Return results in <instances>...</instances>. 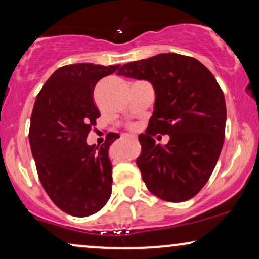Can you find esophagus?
<instances>
[{"label": "esophagus", "instance_id": "1", "mask_svg": "<svg viewBox=\"0 0 259 259\" xmlns=\"http://www.w3.org/2000/svg\"><path fill=\"white\" fill-rule=\"evenodd\" d=\"M124 138H127V139H134V140H136V136H135V135H124Z\"/></svg>", "mask_w": 259, "mask_h": 259}]
</instances>
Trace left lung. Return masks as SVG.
Wrapping results in <instances>:
<instances>
[{"label": "left lung", "mask_w": 259, "mask_h": 259, "mask_svg": "<svg viewBox=\"0 0 259 259\" xmlns=\"http://www.w3.org/2000/svg\"><path fill=\"white\" fill-rule=\"evenodd\" d=\"M117 74L146 80L156 96L148 130L139 135L142 180L162 200H190L206 185L224 144L227 106L214 75L178 53L130 62ZM154 132L168 133V144H156Z\"/></svg>", "instance_id": "left-lung-1"}]
</instances>
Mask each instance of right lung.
I'll use <instances>...</instances> for the list:
<instances>
[{"mask_svg":"<svg viewBox=\"0 0 259 259\" xmlns=\"http://www.w3.org/2000/svg\"><path fill=\"white\" fill-rule=\"evenodd\" d=\"M120 65L76 63L61 67L38 92L31 113L29 141L38 179L59 209L74 217L99 212L112 194L109 146L88 145L100 111L94 89ZM118 73V72H117Z\"/></svg>","mask_w":259,"mask_h":259,"instance_id":"1","label":"right lung"}]
</instances>
